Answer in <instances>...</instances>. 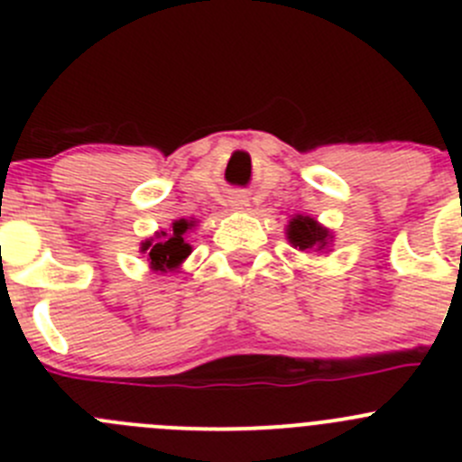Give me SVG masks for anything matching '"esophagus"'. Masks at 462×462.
<instances>
[{
  "instance_id": "34e87169",
  "label": "esophagus",
  "mask_w": 462,
  "mask_h": 462,
  "mask_svg": "<svg viewBox=\"0 0 462 462\" xmlns=\"http://www.w3.org/2000/svg\"><path fill=\"white\" fill-rule=\"evenodd\" d=\"M230 208L235 209V212H248L250 209V199L245 197L244 192H236L230 197Z\"/></svg>"
}]
</instances>
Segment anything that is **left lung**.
<instances>
[{
	"label": "left lung",
	"instance_id": "1",
	"mask_svg": "<svg viewBox=\"0 0 462 462\" xmlns=\"http://www.w3.org/2000/svg\"><path fill=\"white\" fill-rule=\"evenodd\" d=\"M286 235L288 241L295 248L304 250V253H324V250H328L330 239H333L324 226H319L315 218L301 217V214L291 218Z\"/></svg>",
	"mask_w": 462,
	"mask_h": 462
}]
</instances>
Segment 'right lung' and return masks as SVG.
Wrapping results in <instances>:
<instances>
[{
	"instance_id": "add662e5",
	"label": "right lung",
	"mask_w": 462,
	"mask_h": 462,
	"mask_svg": "<svg viewBox=\"0 0 462 462\" xmlns=\"http://www.w3.org/2000/svg\"><path fill=\"white\" fill-rule=\"evenodd\" d=\"M194 227V221L188 218H179V221L171 223V232H158L156 239H147L143 244V253L149 257V265L152 270H174L188 259V254L192 253V245L185 241V235Z\"/></svg>"
}]
</instances>
